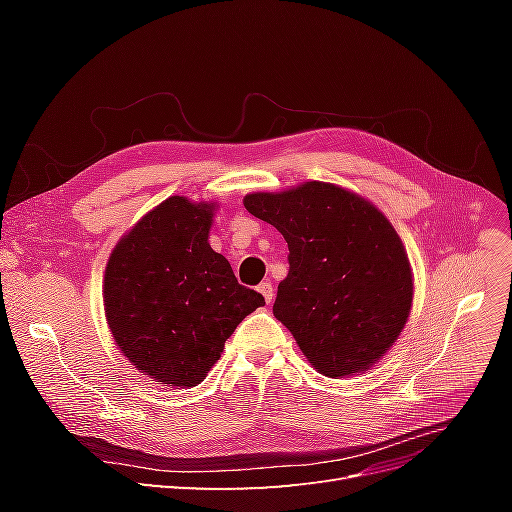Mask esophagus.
I'll list each match as a JSON object with an SVG mask.
<instances>
[{"instance_id": "34e87169", "label": "esophagus", "mask_w": 512, "mask_h": 512, "mask_svg": "<svg viewBox=\"0 0 512 512\" xmlns=\"http://www.w3.org/2000/svg\"><path fill=\"white\" fill-rule=\"evenodd\" d=\"M258 292L262 294V297H265L267 303L273 301V286H271V282H262V284L258 286Z\"/></svg>"}]
</instances>
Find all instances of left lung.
<instances>
[{"mask_svg": "<svg viewBox=\"0 0 512 512\" xmlns=\"http://www.w3.org/2000/svg\"><path fill=\"white\" fill-rule=\"evenodd\" d=\"M243 205L288 243L273 314L307 361L329 378L380 361L406 327L414 292L404 243L384 213L324 181L247 194Z\"/></svg>", "mask_w": 512, "mask_h": 512, "instance_id": "obj_1", "label": "left lung"}]
</instances>
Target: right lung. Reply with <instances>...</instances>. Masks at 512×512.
Here are the masks:
<instances>
[{
    "mask_svg": "<svg viewBox=\"0 0 512 512\" xmlns=\"http://www.w3.org/2000/svg\"><path fill=\"white\" fill-rule=\"evenodd\" d=\"M213 203L170 196L108 258L104 312L113 339L141 374L164 386H196L237 324L265 305L211 250Z\"/></svg>",
    "mask_w": 512,
    "mask_h": 512,
    "instance_id": "1",
    "label": "right lung"
}]
</instances>
